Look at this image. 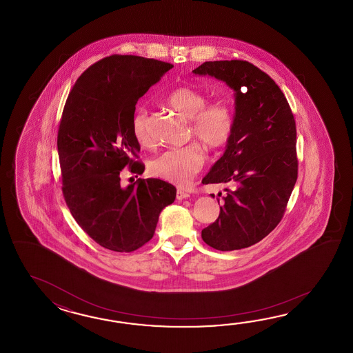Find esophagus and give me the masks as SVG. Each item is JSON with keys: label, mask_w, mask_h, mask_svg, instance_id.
<instances>
[{"label": "esophagus", "mask_w": 353, "mask_h": 353, "mask_svg": "<svg viewBox=\"0 0 353 353\" xmlns=\"http://www.w3.org/2000/svg\"><path fill=\"white\" fill-rule=\"evenodd\" d=\"M189 196H190V195H189V193H187V192H184V190H181V189H178V190H176V199H178V201L187 199Z\"/></svg>", "instance_id": "esophagus-1"}]
</instances>
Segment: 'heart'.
Instances as JSON below:
<instances>
[{
    "instance_id": "1",
    "label": "heart",
    "mask_w": 353,
    "mask_h": 353,
    "mask_svg": "<svg viewBox=\"0 0 353 353\" xmlns=\"http://www.w3.org/2000/svg\"><path fill=\"white\" fill-rule=\"evenodd\" d=\"M203 90L193 87H180L173 90L166 105L172 110L190 120L189 135L196 139L210 150H219L230 143L234 126L236 113L233 105L219 99L212 103ZM132 134L136 141L148 146L150 145L149 116L145 108H139L132 116ZM204 165V152L198 143H190L183 148H175L161 152L149 164L151 174L173 183L179 187H187Z\"/></svg>"
}]
</instances>
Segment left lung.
Wrapping results in <instances>:
<instances>
[{
  "mask_svg": "<svg viewBox=\"0 0 353 353\" xmlns=\"http://www.w3.org/2000/svg\"><path fill=\"white\" fill-rule=\"evenodd\" d=\"M210 75L234 90V132L203 184H232L216 222L202 231L219 251L250 248L279 225L298 178L296 126L278 84L246 60L205 61Z\"/></svg>",
  "mask_w": 353,
  "mask_h": 353,
  "instance_id": "1",
  "label": "left lung"
}]
</instances>
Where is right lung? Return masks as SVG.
Masks as SVG:
<instances>
[{
    "instance_id": "1",
    "label": "right lung",
    "mask_w": 353,
    "mask_h": 353,
    "mask_svg": "<svg viewBox=\"0 0 353 353\" xmlns=\"http://www.w3.org/2000/svg\"><path fill=\"white\" fill-rule=\"evenodd\" d=\"M172 64L136 55H110L77 79L58 130L63 195L77 223L102 248L131 252L152 239L159 214L175 201L164 180L137 179L126 188L120 173L137 175L140 143L132 134L139 98Z\"/></svg>"
}]
</instances>
